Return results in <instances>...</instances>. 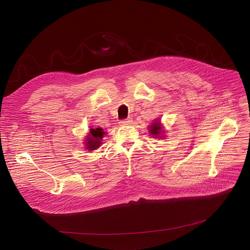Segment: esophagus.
Returning a JSON list of instances; mask_svg holds the SVG:
<instances>
[{
    "label": "esophagus",
    "instance_id": "esophagus-1",
    "mask_svg": "<svg viewBox=\"0 0 250 250\" xmlns=\"http://www.w3.org/2000/svg\"><path fill=\"white\" fill-rule=\"evenodd\" d=\"M132 122H133L132 118H127V119H124V120H121L120 124L121 125H130V124H132Z\"/></svg>",
    "mask_w": 250,
    "mask_h": 250
}]
</instances>
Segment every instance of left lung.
Segmentation results:
<instances>
[{
  "instance_id": "left-lung-1",
  "label": "left lung",
  "mask_w": 250,
  "mask_h": 250,
  "mask_svg": "<svg viewBox=\"0 0 250 250\" xmlns=\"http://www.w3.org/2000/svg\"><path fill=\"white\" fill-rule=\"evenodd\" d=\"M149 133L153 137H162L161 134L163 133V131H162V125L160 121L157 120L151 123V125L149 126Z\"/></svg>"
}]
</instances>
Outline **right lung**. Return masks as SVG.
I'll list each match as a JSON object with an SVG mask.
<instances>
[{
  "label": "right lung",
  "instance_id": "right-lung-1",
  "mask_svg": "<svg viewBox=\"0 0 250 250\" xmlns=\"http://www.w3.org/2000/svg\"><path fill=\"white\" fill-rule=\"evenodd\" d=\"M104 135V129L102 128H91L89 130V134L86 137V148L88 150H94L100 147L102 144V139Z\"/></svg>",
  "mask_w": 250,
  "mask_h": 250
}]
</instances>
